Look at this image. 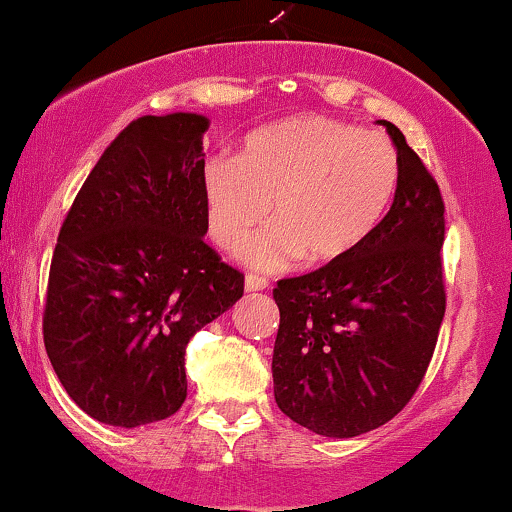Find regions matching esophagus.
<instances>
[{"mask_svg": "<svg viewBox=\"0 0 512 512\" xmlns=\"http://www.w3.org/2000/svg\"><path fill=\"white\" fill-rule=\"evenodd\" d=\"M267 286H269V281L264 279V276H257V274L245 276V291H248V293L264 291V288H267Z\"/></svg>", "mask_w": 512, "mask_h": 512, "instance_id": "34e87169", "label": "esophagus"}]
</instances>
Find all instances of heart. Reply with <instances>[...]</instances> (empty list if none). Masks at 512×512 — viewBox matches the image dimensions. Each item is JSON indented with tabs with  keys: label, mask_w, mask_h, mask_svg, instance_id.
<instances>
[{
	"label": "heart",
	"mask_w": 512,
	"mask_h": 512,
	"mask_svg": "<svg viewBox=\"0 0 512 512\" xmlns=\"http://www.w3.org/2000/svg\"><path fill=\"white\" fill-rule=\"evenodd\" d=\"M396 150L377 133L319 114L264 123L243 138L238 157L212 155L200 186L207 229L236 252L269 217L248 260L274 272L303 255L336 262L360 248L384 219L398 188Z\"/></svg>",
	"instance_id": "b5f03b06"
}]
</instances>
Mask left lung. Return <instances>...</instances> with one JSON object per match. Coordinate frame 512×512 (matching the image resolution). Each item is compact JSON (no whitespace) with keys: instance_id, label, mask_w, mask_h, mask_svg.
<instances>
[{"instance_id":"left-lung-1","label":"left lung","mask_w":512,"mask_h":512,"mask_svg":"<svg viewBox=\"0 0 512 512\" xmlns=\"http://www.w3.org/2000/svg\"><path fill=\"white\" fill-rule=\"evenodd\" d=\"M393 205L360 248L274 288V398L300 427L350 439L398 415L432 362L446 312L443 197L391 121Z\"/></svg>"}]
</instances>
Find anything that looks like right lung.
I'll return each instance as SVG.
<instances>
[{
  "mask_svg": "<svg viewBox=\"0 0 512 512\" xmlns=\"http://www.w3.org/2000/svg\"><path fill=\"white\" fill-rule=\"evenodd\" d=\"M200 114L140 116L102 152L61 224L42 336L80 410L112 427L171 417L186 346L243 295L205 243Z\"/></svg>",
  "mask_w": 512,
  "mask_h": 512,
  "instance_id": "1",
  "label": "right lung"
}]
</instances>
